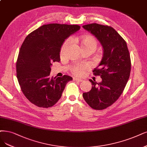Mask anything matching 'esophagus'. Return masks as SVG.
I'll return each mask as SVG.
<instances>
[{
	"mask_svg": "<svg viewBox=\"0 0 147 147\" xmlns=\"http://www.w3.org/2000/svg\"><path fill=\"white\" fill-rule=\"evenodd\" d=\"M74 80L76 81V82H83L84 80L82 79H79V78H74Z\"/></svg>",
	"mask_w": 147,
	"mask_h": 147,
	"instance_id": "1",
	"label": "esophagus"
}]
</instances>
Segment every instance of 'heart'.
<instances>
[{
	"label": "heart",
	"instance_id": "1",
	"mask_svg": "<svg viewBox=\"0 0 147 147\" xmlns=\"http://www.w3.org/2000/svg\"><path fill=\"white\" fill-rule=\"evenodd\" d=\"M71 42V38H69V39H67L64 42L61 48V54L64 53ZM80 43L82 49L88 48H93L95 49L97 45V42L93 36H86L81 38ZM90 65L89 63L76 64L71 68V71L77 76H81L86 72V71L90 68Z\"/></svg>",
	"mask_w": 147,
	"mask_h": 147
}]
</instances>
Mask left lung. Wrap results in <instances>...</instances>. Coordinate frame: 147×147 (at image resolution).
<instances>
[{
    "label": "left lung",
    "mask_w": 147,
    "mask_h": 147,
    "mask_svg": "<svg viewBox=\"0 0 147 147\" xmlns=\"http://www.w3.org/2000/svg\"><path fill=\"white\" fill-rule=\"evenodd\" d=\"M82 26L97 37L104 49L102 61L93 71L102 82L90 79L91 90L83 97L92 108L104 110L119 99L127 84L131 72L129 53L125 40L110 26L94 23Z\"/></svg>",
    "instance_id": "8db88e82"
}]
</instances>
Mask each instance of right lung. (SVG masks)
<instances>
[{"instance_id": "1", "label": "right lung", "mask_w": 147, "mask_h": 147, "mask_svg": "<svg viewBox=\"0 0 147 147\" xmlns=\"http://www.w3.org/2000/svg\"><path fill=\"white\" fill-rule=\"evenodd\" d=\"M78 25H43L27 36L20 47L16 62V76L22 93L32 104L48 108L61 99L67 75L50 78L51 63L59 62L60 50L65 39L79 30Z\"/></svg>"}]
</instances>
